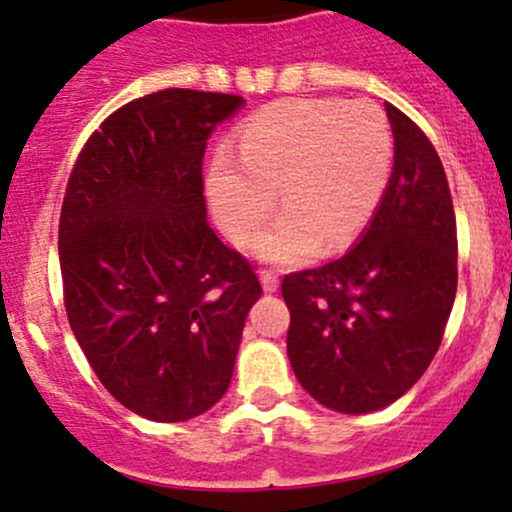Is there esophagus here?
Here are the masks:
<instances>
[{
	"instance_id": "1",
	"label": "esophagus",
	"mask_w": 512,
	"mask_h": 512,
	"mask_svg": "<svg viewBox=\"0 0 512 512\" xmlns=\"http://www.w3.org/2000/svg\"><path fill=\"white\" fill-rule=\"evenodd\" d=\"M260 280H262V287H265V292H277V289H280V277H277L272 270H262Z\"/></svg>"
}]
</instances>
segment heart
<instances>
[{
	"label": "heart",
	"instance_id": "heart-1",
	"mask_svg": "<svg viewBox=\"0 0 512 512\" xmlns=\"http://www.w3.org/2000/svg\"><path fill=\"white\" fill-rule=\"evenodd\" d=\"M394 170V133L371 101L287 98L252 113L210 160L205 193L230 240L245 245L282 188L287 213L255 237L267 262L294 265L352 245L379 210Z\"/></svg>",
	"mask_w": 512,
	"mask_h": 512
}]
</instances>
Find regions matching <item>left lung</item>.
I'll return each mask as SVG.
<instances>
[{"instance_id":"1","label":"left lung","mask_w":512,"mask_h":512,"mask_svg":"<svg viewBox=\"0 0 512 512\" xmlns=\"http://www.w3.org/2000/svg\"><path fill=\"white\" fill-rule=\"evenodd\" d=\"M394 170L369 227L347 255L282 280L287 354L327 409L394 404L441 347L458 285L456 213L426 133L386 103Z\"/></svg>"}]
</instances>
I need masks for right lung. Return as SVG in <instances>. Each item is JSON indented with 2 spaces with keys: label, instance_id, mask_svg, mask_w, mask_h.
I'll use <instances>...</instances> for the list:
<instances>
[{
  "label": "right lung",
  "instance_id": "add662e5",
  "mask_svg": "<svg viewBox=\"0 0 512 512\" xmlns=\"http://www.w3.org/2000/svg\"><path fill=\"white\" fill-rule=\"evenodd\" d=\"M242 96L163 89L91 133L66 183L59 262L71 332L108 394L188 421L230 386L262 287L205 218L203 158Z\"/></svg>",
  "mask_w": 512,
  "mask_h": 512
}]
</instances>
